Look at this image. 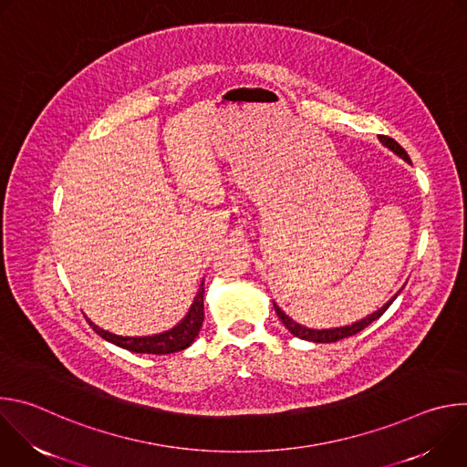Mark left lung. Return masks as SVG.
Masks as SVG:
<instances>
[{
    "mask_svg": "<svg viewBox=\"0 0 467 467\" xmlns=\"http://www.w3.org/2000/svg\"><path fill=\"white\" fill-rule=\"evenodd\" d=\"M379 140L382 142V146H386L388 150H391L395 155H399L403 161L410 162L409 153H407L401 146H399L393 139L384 137V135H379ZM399 294H401V290H399L382 308H379V310L373 312L371 316H368V317H364V319H360V321H357V323H353V325L337 327V328H321V330H317V328H308V327H305V325H299V323L294 321L290 316H286V314L277 306V303H274V306H275V312H277L279 319L285 323V327L292 332L294 337H297V338H301V340L316 342V344H330V342H338V340H342V338L353 337V335H357V332H360L362 328H366L368 325H371L375 319H379V317L388 310V306L395 301V297H397Z\"/></svg>",
    "mask_w": 467,
    "mask_h": 467,
    "instance_id": "obj_1",
    "label": "left lung"
}]
</instances>
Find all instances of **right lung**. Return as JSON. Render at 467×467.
I'll return each mask as SVG.
<instances>
[{"instance_id": "add662e5", "label": "right lung", "mask_w": 467, "mask_h": 467, "mask_svg": "<svg viewBox=\"0 0 467 467\" xmlns=\"http://www.w3.org/2000/svg\"><path fill=\"white\" fill-rule=\"evenodd\" d=\"M203 294H205V283L202 281L197 290V296L193 297V303L188 310V314L182 317L181 323H177L173 328L161 332V335H153V337H119V335H112V332L98 327L96 323H92L88 317L90 327L98 332V335L118 346L123 348L127 351L132 353H148V355H168V353H177L186 349L188 346H192V342L195 340V337L199 335V328L203 325L205 319V312H203Z\"/></svg>"}]
</instances>
